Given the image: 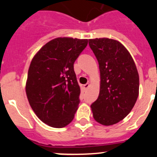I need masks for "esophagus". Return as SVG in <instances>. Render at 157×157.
Returning a JSON list of instances; mask_svg holds the SVG:
<instances>
[{
    "mask_svg": "<svg viewBox=\"0 0 157 157\" xmlns=\"http://www.w3.org/2000/svg\"><path fill=\"white\" fill-rule=\"evenodd\" d=\"M90 83H86V84L83 85V88H84L85 90H87V89L90 87Z\"/></svg>",
    "mask_w": 157,
    "mask_h": 157,
    "instance_id": "obj_1",
    "label": "esophagus"
}]
</instances>
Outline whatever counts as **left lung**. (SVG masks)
Segmentation results:
<instances>
[{
    "label": "left lung",
    "mask_w": 157,
    "mask_h": 157,
    "mask_svg": "<svg viewBox=\"0 0 157 157\" xmlns=\"http://www.w3.org/2000/svg\"><path fill=\"white\" fill-rule=\"evenodd\" d=\"M100 71L98 99L91 105L94 119L102 125L124 119L134 106L139 94V75L127 48L108 38L89 39Z\"/></svg>",
    "instance_id": "obj_1"
}]
</instances>
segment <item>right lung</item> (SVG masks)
Instances as JSON below:
<instances>
[{
	"mask_svg": "<svg viewBox=\"0 0 157 157\" xmlns=\"http://www.w3.org/2000/svg\"><path fill=\"white\" fill-rule=\"evenodd\" d=\"M88 39L59 37L39 49L30 63L26 83L28 101L38 118L52 128L67 126L80 103L74 64Z\"/></svg>",
	"mask_w": 157,
	"mask_h": 157,
	"instance_id": "obj_1",
	"label": "right lung"
}]
</instances>
